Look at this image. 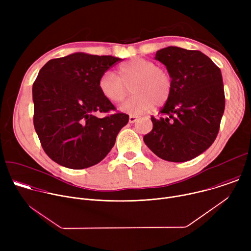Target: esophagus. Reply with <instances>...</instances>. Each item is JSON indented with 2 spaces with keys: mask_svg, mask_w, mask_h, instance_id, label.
Wrapping results in <instances>:
<instances>
[{
  "mask_svg": "<svg viewBox=\"0 0 251 251\" xmlns=\"http://www.w3.org/2000/svg\"><path fill=\"white\" fill-rule=\"evenodd\" d=\"M137 120H138V117L133 116V115L129 116V123H134V122H136Z\"/></svg>",
  "mask_w": 251,
  "mask_h": 251,
  "instance_id": "obj_1",
  "label": "esophagus"
}]
</instances>
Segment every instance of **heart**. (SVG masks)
Listing matches in <instances>:
<instances>
[{"instance_id":"obj_1","label":"heart","mask_w":251,"mask_h":251,"mask_svg":"<svg viewBox=\"0 0 251 251\" xmlns=\"http://www.w3.org/2000/svg\"><path fill=\"white\" fill-rule=\"evenodd\" d=\"M118 75L105 71L98 79V89L107 101L117 104L127 97L131 87L134 95L120 107L127 114L140 115L155 105L164 106L173 94L174 82L169 70L153 60L142 57L127 60L118 66Z\"/></svg>"}]
</instances>
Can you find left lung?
<instances>
[{
  "mask_svg": "<svg viewBox=\"0 0 251 251\" xmlns=\"http://www.w3.org/2000/svg\"><path fill=\"white\" fill-rule=\"evenodd\" d=\"M155 58L167 66L174 89L160 111L169 116H151L153 129L144 142L163 160L187 162L209 148L219 134L226 105L221 69L200 50L176 47L158 50Z\"/></svg>",
  "mask_w": 251,
  "mask_h": 251,
  "instance_id": "obj_1",
  "label": "left lung"
}]
</instances>
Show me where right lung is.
I'll use <instances>...</instances> for the list:
<instances>
[{"mask_svg":"<svg viewBox=\"0 0 251 251\" xmlns=\"http://www.w3.org/2000/svg\"><path fill=\"white\" fill-rule=\"evenodd\" d=\"M121 61L82 52L48 61L32 84L33 126L46 154L69 169L96 165L110 152L129 115L98 89L100 75ZM115 112L111 115L109 113ZM95 113H106L102 119Z\"/></svg>","mask_w":251,"mask_h":251,"instance_id":"add662e5","label":"right lung"}]
</instances>
